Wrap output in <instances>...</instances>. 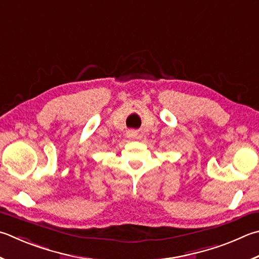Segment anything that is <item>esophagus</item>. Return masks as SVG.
<instances>
[{"instance_id": "1", "label": "esophagus", "mask_w": 259, "mask_h": 259, "mask_svg": "<svg viewBox=\"0 0 259 259\" xmlns=\"http://www.w3.org/2000/svg\"><path fill=\"white\" fill-rule=\"evenodd\" d=\"M129 136H131V137H133V136H135V133H130Z\"/></svg>"}]
</instances>
